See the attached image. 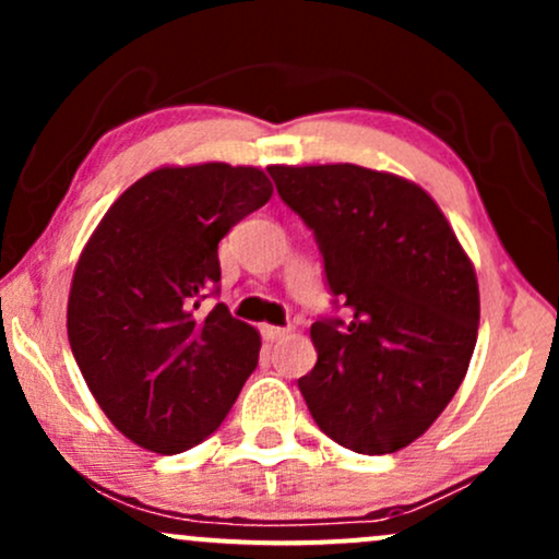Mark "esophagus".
Instances as JSON below:
<instances>
[{"instance_id":"1","label":"esophagus","mask_w":559,"mask_h":559,"mask_svg":"<svg viewBox=\"0 0 559 559\" xmlns=\"http://www.w3.org/2000/svg\"><path fill=\"white\" fill-rule=\"evenodd\" d=\"M260 331H262V336L267 338V342H275V338H281V336H286L288 333V329H281V325H260Z\"/></svg>"}]
</instances>
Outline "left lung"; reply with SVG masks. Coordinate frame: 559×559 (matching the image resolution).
<instances>
[{
  "label": "left lung",
  "mask_w": 559,
  "mask_h": 559,
  "mask_svg": "<svg viewBox=\"0 0 559 559\" xmlns=\"http://www.w3.org/2000/svg\"><path fill=\"white\" fill-rule=\"evenodd\" d=\"M312 230L346 320L310 329L318 362L299 391L320 431L362 454L413 444L457 394L478 338L471 258L418 183L336 165H271Z\"/></svg>",
  "instance_id": "left-lung-1"
}]
</instances>
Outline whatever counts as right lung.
Masks as SVG:
<instances>
[{
	"label": "right lung",
	"mask_w": 559,
	"mask_h": 559,
	"mask_svg": "<svg viewBox=\"0 0 559 559\" xmlns=\"http://www.w3.org/2000/svg\"><path fill=\"white\" fill-rule=\"evenodd\" d=\"M273 194L252 165H165L112 202L75 262L68 338L86 386L126 439L178 454L217 431L260 333L215 305L217 241Z\"/></svg>",
	"instance_id": "obj_1"
}]
</instances>
